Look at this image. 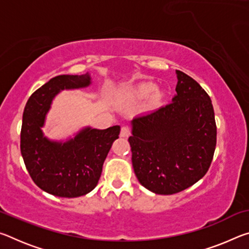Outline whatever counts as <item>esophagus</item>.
<instances>
[{
	"mask_svg": "<svg viewBox=\"0 0 249 249\" xmlns=\"http://www.w3.org/2000/svg\"><path fill=\"white\" fill-rule=\"evenodd\" d=\"M129 135H130V128L127 127V126H123V127L121 128V137L127 138Z\"/></svg>",
	"mask_w": 249,
	"mask_h": 249,
	"instance_id": "1",
	"label": "esophagus"
}]
</instances>
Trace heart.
I'll return each instance as SVG.
<instances>
[{
	"instance_id": "heart-1",
	"label": "heart",
	"mask_w": 249,
	"mask_h": 249,
	"mask_svg": "<svg viewBox=\"0 0 249 249\" xmlns=\"http://www.w3.org/2000/svg\"><path fill=\"white\" fill-rule=\"evenodd\" d=\"M156 91V86L153 83H144L136 88V95L138 98H147L150 94H153ZM159 93L156 94V98H158Z\"/></svg>"
}]
</instances>
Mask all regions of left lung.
I'll use <instances>...</instances> for the list:
<instances>
[{
	"instance_id": "1",
	"label": "left lung",
	"mask_w": 249,
	"mask_h": 249,
	"mask_svg": "<svg viewBox=\"0 0 249 249\" xmlns=\"http://www.w3.org/2000/svg\"><path fill=\"white\" fill-rule=\"evenodd\" d=\"M172 102L132 121L134 172L156 195H174L197 182L208 172L216 146L214 109L196 80L176 70Z\"/></svg>"
}]
</instances>
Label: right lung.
Wrapping results in <instances>:
<instances>
[{
  "mask_svg": "<svg viewBox=\"0 0 249 249\" xmlns=\"http://www.w3.org/2000/svg\"><path fill=\"white\" fill-rule=\"evenodd\" d=\"M90 84L89 72L57 75L34 92L25 105L20 153L34 182L49 195L77 197L93 190L113 142L119 138V125L107 129L88 126L66 142L52 141L44 135L41 127L54 96Z\"/></svg>",
  "mask_w": 249,
  "mask_h": 249,
  "instance_id": "right-lung-1",
  "label": "right lung"
}]
</instances>
